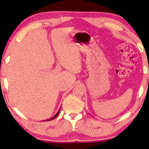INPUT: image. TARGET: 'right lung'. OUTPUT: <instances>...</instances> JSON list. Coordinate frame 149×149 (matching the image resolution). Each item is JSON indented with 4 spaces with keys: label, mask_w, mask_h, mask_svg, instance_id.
<instances>
[{
    "label": "right lung",
    "mask_w": 149,
    "mask_h": 149,
    "mask_svg": "<svg viewBox=\"0 0 149 149\" xmlns=\"http://www.w3.org/2000/svg\"><path fill=\"white\" fill-rule=\"evenodd\" d=\"M60 109H59V111H58V113H57L56 115H55L54 117H52V118H50V119H47V120H45V121H51V120H53V119H54L55 118H56L57 117H58V115H59V113H60Z\"/></svg>",
    "instance_id": "1"
}]
</instances>
